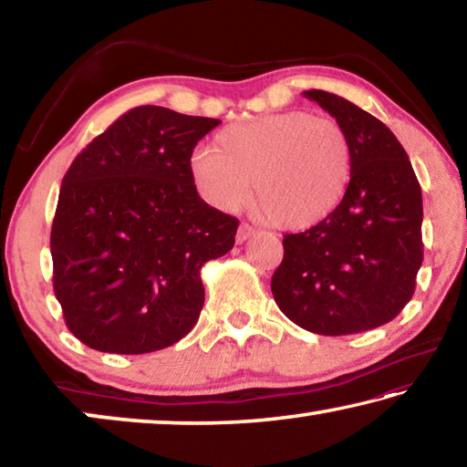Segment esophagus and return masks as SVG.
<instances>
[{
	"label": "esophagus",
	"instance_id": "esophagus-1",
	"mask_svg": "<svg viewBox=\"0 0 467 467\" xmlns=\"http://www.w3.org/2000/svg\"><path fill=\"white\" fill-rule=\"evenodd\" d=\"M253 234H255V228L249 224H241L239 231H236V243H244L247 239H251Z\"/></svg>",
	"mask_w": 467,
	"mask_h": 467
}]
</instances>
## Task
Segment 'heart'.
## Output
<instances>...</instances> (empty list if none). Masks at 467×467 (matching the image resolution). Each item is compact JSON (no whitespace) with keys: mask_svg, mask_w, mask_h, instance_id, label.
Masks as SVG:
<instances>
[{"mask_svg":"<svg viewBox=\"0 0 467 467\" xmlns=\"http://www.w3.org/2000/svg\"><path fill=\"white\" fill-rule=\"evenodd\" d=\"M189 171L197 192L216 208H239L253 183V203L274 226L306 231L344 202L354 156L336 121L286 110L228 125L214 148L195 150Z\"/></svg>","mask_w":467,"mask_h":467,"instance_id":"b5f03b06","label":"heart"}]
</instances>
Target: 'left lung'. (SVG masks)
<instances>
[{
  "instance_id": "obj_1",
  "label": "left lung",
  "mask_w": 467,
  "mask_h": 467,
  "mask_svg": "<svg viewBox=\"0 0 467 467\" xmlns=\"http://www.w3.org/2000/svg\"><path fill=\"white\" fill-rule=\"evenodd\" d=\"M352 146L354 171L329 218L284 236L272 275L275 305L298 327L321 336L385 326L416 288L422 265V192L406 150L367 110L326 90H306Z\"/></svg>"
}]
</instances>
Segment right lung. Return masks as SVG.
I'll return each mask as SVG.
<instances>
[{"label": "right lung", "mask_w": 467, "mask_h": 467, "mask_svg": "<svg viewBox=\"0 0 467 467\" xmlns=\"http://www.w3.org/2000/svg\"><path fill=\"white\" fill-rule=\"evenodd\" d=\"M220 121L136 107L94 138L61 181L53 288L66 326L99 352L146 354L200 319V270L233 249L239 220L205 203L189 171Z\"/></svg>", "instance_id": "add662e5"}]
</instances>
